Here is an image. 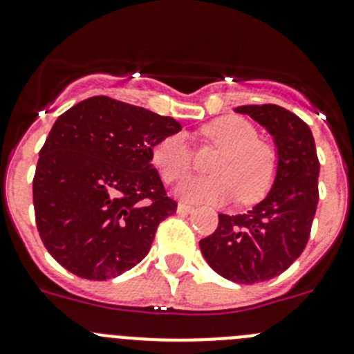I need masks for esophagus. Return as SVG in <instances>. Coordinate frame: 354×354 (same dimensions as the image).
<instances>
[{
    "label": "esophagus",
    "instance_id": "34e87169",
    "mask_svg": "<svg viewBox=\"0 0 354 354\" xmlns=\"http://www.w3.org/2000/svg\"><path fill=\"white\" fill-rule=\"evenodd\" d=\"M193 209L195 207L189 204H186V202H179V205H177V212H179V214H189Z\"/></svg>",
    "mask_w": 354,
    "mask_h": 354
}]
</instances>
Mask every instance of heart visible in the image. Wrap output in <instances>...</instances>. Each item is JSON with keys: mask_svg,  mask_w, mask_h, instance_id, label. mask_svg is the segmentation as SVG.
<instances>
[{"mask_svg": "<svg viewBox=\"0 0 354 354\" xmlns=\"http://www.w3.org/2000/svg\"><path fill=\"white\" fill-rule=\"evenodd\" d=\"M200 138L221 152L211 165L214 175L189 177L180 184L177 193L184 200L223 204L239 196L243 204H252L270 192L278 171V152L259 138L252 122L237 115L214 118L200 129ZM150 159L165 183L184 179L193 167L186 134L162 136L150 150Z\"/></svg>", "mask_w": 354, "mask_h": 354, "instance_id": "b5f03b06", "label": "heart"}]
</instances>
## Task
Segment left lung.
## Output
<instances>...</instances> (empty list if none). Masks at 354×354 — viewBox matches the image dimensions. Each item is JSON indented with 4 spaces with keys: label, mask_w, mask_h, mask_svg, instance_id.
Masks as SVG:
<instances>
[{
    "label": "left lung",
    "mask_w": 354,
    "mask_h": 354,
    "mask_svg": "<svg viewBox=\"0 0 354 354\" xmlns=\"http://www.w3.org/2000/svg\"><path fill=\"white\" fill-rule=\"evenodd\" d=\"M273 134L278 171L271 192L245 214H218V228L200 241L212 270L237 283L278 277L305 250L319 202V159L310 127L277 104L239 106Z\"/></svg>",
    "instance_id": "8db88e82"
}]
</instances>
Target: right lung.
<instances>
[{
    "label": "right lung",
    "instance_id": "add662e5",
    "mask_svg": "<svg viewBox=\"0 0 354 354\" xmlns=\"http://www.w3.org/2000/svg\"><path fill=\"white\" fill-rule=\"evenodd\" d=\"M180 124L106 95L72 106L40 149L33 207L44 246L86 280L126 273L177 211L152 167L158 140Z\"/></svg>",
    "mask_w": 354,
    "mask_h": 354
}]
</instances>
